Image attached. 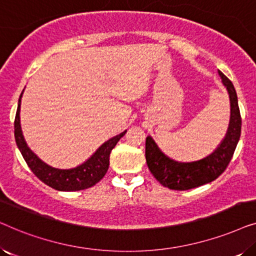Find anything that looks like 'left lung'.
I'll return each instance as SVG.
<instances>
[{"mask_svg":"<svg viewBox=\"0 0 256 256\" xmlns=\"http://www.w3.org/2000/svg\"><path fill=\"white\" fill-rule=\"evenodd\" d=\"M219 76L230 94V120L226 138L211 155L197 162L180 163L164 155L150 136L146 138V164L163 186L171 190H190L216 180L228 166L240 140L241 115L232 82L222 72L219 71Z\"/></svg>","mask_w":256,"mask_h":256,"instance_id":"obj_1","label":"left lung"}]
</instances>
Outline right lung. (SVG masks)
<instances>
[{"label": "right lung", "mask_w": 256, "mask_h": 256, "mask_svg": "<svg viewBox=\"0 0 256 256\" xmlns=\"http://www.w3.org/2000/svg\"><path fill=\"white\" fill-rule=\"evenodd\" d=\"M23 92L20 93L18 99V106L15 116V140L16 144L18 146L20 154H22L24 160H26L28 166L34 174V176L43 182L44 184L48 185L52 188L58 191H79L85 190L93 185H96L98 182L102 180L106 174L108 166H110V155L112 149L116 146L122 136L126 134V132H121L120 135L114 136L113 138L108 140L104 142L99 149L94 152L90 158L82 163V166L73 168V169H56L38 158L29 149L24 141L22 130H20V98Z\"/></svg>", "instance_id": "add662e5"}]
</instances>
